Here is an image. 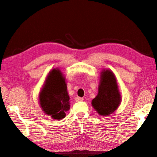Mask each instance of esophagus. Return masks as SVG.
<instances>
[{
	"label": "esophagus",
	"mask_w": 157,
	"mask_h": 157,
	"mask_svg": "<svg viewBox=\"0 0 157 157\" xmlns=\"http://www.w3.org/2000/svg\"><path fill=\"white\" fill-rule=\"evenodd\" d=\"M83 101V98H80V97H76L75 98V101L79 102V101Z\"/></svg>",
	"instance_id": "34e87169"
}]
</instances>
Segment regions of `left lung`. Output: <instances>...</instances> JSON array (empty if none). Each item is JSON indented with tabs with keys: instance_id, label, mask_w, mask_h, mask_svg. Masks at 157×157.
<instances>
[{
	"instance_id": "1",
	"label": "left lung",
	"mask_w": 157,
	"mask_h": 157,
	"mask_svg": "<svg viewBox=\"0 0 157 157\" xmlns=\"http://www.w3.org/2000/svg\"><path fill=\"white\" fill-rule=\"evenodd\" d=\"M121 102L117 79L111 70L103 69L100 73L98 93L92 100V106L102 117L116 111Z\"/></svg>"
}]
</instances>
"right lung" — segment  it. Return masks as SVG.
<instances>
[{"label": "right lung", "instance_id": "1", "mask_svg": "<svg viewBox=\"0 0 157 157\" xmlns=\"http://www.w3.org/2000/svg\"><path fill=\"white\" fill-rule=\"evenodd\" d=\"M39 102L46 115L56 120L65 117L71 108L66 78L61 70L55 68L46 77L39 94Z\"/></svg>", "mask_w": 157, "mask_h": 157}]
</instances>
